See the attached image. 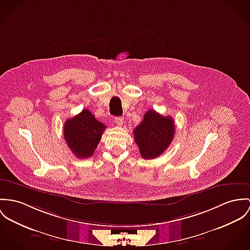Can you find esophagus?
Segmentation results:
<instances>
[{"label": "esophagus", "instance_id": "esophagus-1", "mask_svg": "<svg viewBox=\"0 0 250 250\" xmlns=\"http://www.w3.org/2000/svg\"><path fill=\"white\" fill-rule=\"evenodd\" d=\"M114 120H115V122H116V124H117L118 126H122L123 123H124V119H123V117H121V116L115 117Z\"/></svg>", "mask_w": 250, "mask_h": 250}]
</instances>
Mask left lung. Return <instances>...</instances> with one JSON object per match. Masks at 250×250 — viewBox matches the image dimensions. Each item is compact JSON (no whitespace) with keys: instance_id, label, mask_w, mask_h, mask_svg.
<instances>
[{"instance_id":"left-lung-1","label":"left lung","mask_w":250,"mask_h":250,"mask_svg":"<svg viewBox=\"0 0 250 250\" xmlns=\"http://www.w3.org/2000/svg\"><path fill=\"white\" fill-rule=\"evenodd\" d=\"M175 135V123L171 116H163L154 110L144 114L142 122L134 130V137L141 157L156 159L169 147Z\"/></svg>"}]
</instances>
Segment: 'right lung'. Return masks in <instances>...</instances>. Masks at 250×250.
Returning a JSON list of instances; mask_svg holds the SVG:
<instances>
[{"label": "right lung", "instance_id": "add662e5", "mask_svg": "<svg viewBox=\"0 0 250 250\" xmlns=\"http://www.w3.org/2000/svg\"><path fill=\"white\" fill-rule=\"evenodd\" d=\"M105 129L106 126L85 109L65 122L64 138L74 156L88 159L92 157Z\"/></svg>", "mask_w": 250, "mask_h": 250}]
</instances>
